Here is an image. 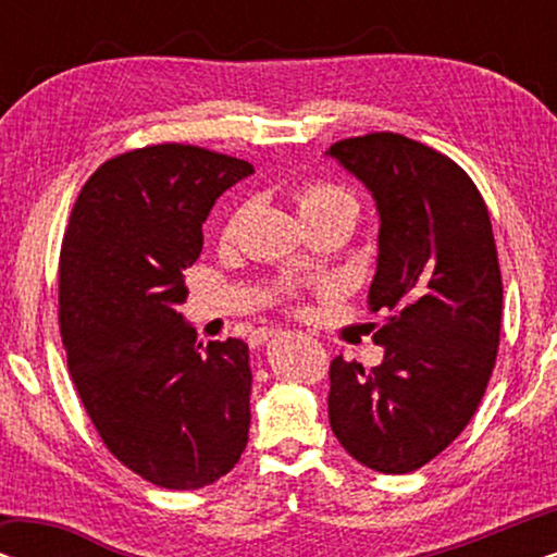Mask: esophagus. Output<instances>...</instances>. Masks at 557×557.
Here are the masks:
<instances>
[{"instance_id":"obj_1","label":"esophagus","mask_w":557,"mask_h":557,"mask_svg":"<svg viewBox=\"0 0 557 557\" xmlns=\"http://www.w3.org/2000/svg\"><path fill=\"white\" fill-rule=\"evenodd\" d=\"M276 334H278V330H273V326H258V330L250 334V347H261L271 337H276Z\"/></svg>"}]
</instances>
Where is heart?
Instances as JSON below:
<instances>
[{"label":"heart","mask_w":557,"mask_h":557,"mask_svg":"<svg viewBox=\"0 0 557 557\" xmlns=\"http://www.w3.org/2000/svg\"><path fill=\"white\" fill-rule=\"evenodd\" d=\"M292 197L299 208V215L304 218L307 225L317 223H339L347 225L352 231V225L360 218V200L349 193L347 187L337 185V182L330 180H304L292 189ZM243 218V208L231 212V218L225 220L223 235H233L235 227H238ZM278 294L284 299L296 301L299 299V288L294 284H284L278 288Z\"/></svg>","instance_id":"b5f03b06"}]
</instances>
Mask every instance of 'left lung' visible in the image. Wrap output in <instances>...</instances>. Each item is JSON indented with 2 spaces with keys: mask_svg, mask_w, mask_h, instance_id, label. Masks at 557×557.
I'll use <instances>...</instances> for the list:
<instances>
[{
  "mask_svg": "<svg viewBox=\"0 0 557 557\" xmlns=\"http://www.w3.org/2000/svg\"><path fill=\"white\" fill-rule=\"evenodd\" d=\"M330 154L377 202L370 286L377 368L334 357L330 425L349 456L408 474L476 413L497 362L502 271L484 197L454 159L393 132L334 141Z\"/></svg>",
  "mask_w": 557,
  "mask_h": 557,
  "instance_id": "1",
  "label": "left lung"
}]
</instances>
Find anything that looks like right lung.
<instances>
[{"mask_svg": "<svg viewBox=\"0 0 557 557\" xmlns=\"http://www.w3.org/2000/svg\"><path fill=\"white\" fill-rule=\"evenodd\" d=\"M253 164L151 144L83 185L60 246L58 322L73 385L106 448L164 490L225 476L248 444V345L182 324L202 223Z\"/></svg>", "mask_w": 557, "mask_h": 557, "instance_id": "add662e5", "label": "right lung"}]
</instances>
